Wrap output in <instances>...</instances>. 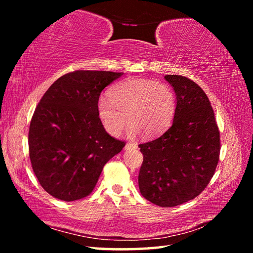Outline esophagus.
<instances>
[{
  "label": "esophagus",
  "mask_w": 253,
  "mask_h": 253,
  "mask_svg": "<svg viewBox=\"0 0 253 253\" xmlns=\"http://www.w3.org/2000/svg\"><path fill=\"white\" fill-rule=\"evenodd\" d=\"M129 148H137V144L136 143H131V142H127L125 149H129Z\"/></svg>",
  "instance_id": "obj_1"
}]
</instances>
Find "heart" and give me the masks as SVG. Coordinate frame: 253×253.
<instances>
[{
	"mask_svg": "<svg viewBox=\"0 0 253 253\" xmlns=\"http://www.w3.org/2000/svg\"><path fill=\"white\" fill-rule=\"evenodd\" d=\"M98 116L104 129L117 137L128 122V132L146 137L162 133L173 122L177 111V96L169 84L150 79H127L111 91V99L101 96Z\"/></svg>",
	"mask_w": 253,
	"mask_h": 253,
	"instance_id": "b5f03b06",
	"label": "heart"
}]
</instances>
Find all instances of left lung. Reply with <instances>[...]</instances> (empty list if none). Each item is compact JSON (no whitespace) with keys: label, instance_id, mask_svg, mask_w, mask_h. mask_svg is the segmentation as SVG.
Returning a JSON list of instances; mask_svg holds the SVG:
<instances>
[{"label":"left lung","instance_id":"obj_1","mask_svg":"<svg viewBox=\"0 0 253 253\" xmlns=\"http://www.w3.org/2000/svg\"><path fill=\"white\" fill-rule=\"evenodd\" d=\"M177 96L171 126L162 136L139 144L143 162L139 189L148 201L170 208L195 199L216 169L219 130L208 95L191 79L166 75Z\"/></svg>","mask_w":253,"mask_h":253}]
</instances>
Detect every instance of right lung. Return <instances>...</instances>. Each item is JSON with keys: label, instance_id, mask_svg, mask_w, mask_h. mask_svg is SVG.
Segmentation results:
<instances>
[{"label": "right lung", "instance_id": "1", "mask_svg": "<svg viewBox=\"0 0 253 253\" xmlns=\"http://www.w3.org/2000/svg\"><path fill=\"white\" fill-rule=\"evenodd\" d=\"M122 75L68 73L37 105L28 135L30 162L42 188L54 198L75 201L89 196L107 161L125 147L106 132L96 109L102 90Z\"/></svg>", "mask_w": 253, "mask_h": 253}]
</instances>
